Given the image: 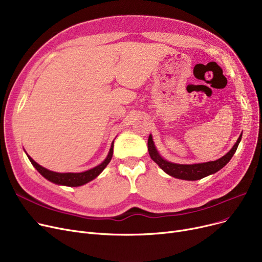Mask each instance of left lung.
<instances>
[{"instance_id": "obj_1", "label": "left lung", "mask_w": 262, "mask_h": 262, "mask_svg": "<svg viewBox=\"0 0 262 262\" xmlns=\"http://www.w3.org/2000/svg\"><path fill=\"white\" fill-rule=\"evenodd\" d=\"M241 137H242V134L240 135L235 145H233L229 152L226 155H224L222 158H220L215 161H209V162H204V163L178 164V163H173V162H169L167 160H164L157 153L154 142H153L152 135H149V137H148L147 149H148V154H149L150 158H152L158 164V166L169 175L176 177V178H180V180L198 181V180H201V178H204L206 176L217 172L219 170H221L223 167L226 166L228 161L231 159V157L233 156V154H235V152L237 150V147L241 141Z\"/></svg>"}]
</instances>
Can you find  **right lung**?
Segmentation results:
<instances>
[{
	"instance_id": "1",
	"label": "right lung",
	"mask_w": 262,
	"mask_h": 262,
	"mask_svg": "<svg viewBox=\"0 0 262 262\" xmlns=\"http://www.w3.org/2000/svg\"><path fill=\"white\" fill-rule=\"evenodd\" d=\"M113 153H114V142L112 144V147H110V150H109L107 158L101 164H99L98 167H95L91 170H88L86 172H81V173H57V172H53V171H50V170H48L43 167L39 166V164L36 161H34L29 155H27V157H29L30 161L32 162L33 166L37 169V171L43 177H46L48 181H50L54 184H57V185L77 187V186L85 185L88 182L94 180V178L107 167V164L110 162V160H112Z\"/></svg>"
}]
</instances>
